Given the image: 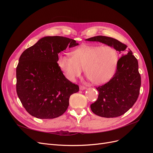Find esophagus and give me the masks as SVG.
Instances as JSON below:
<instances>
[{"label":"esophagus","mask_w":153,"mask_h":153,"mask_svg":"<svg viewBox=\"0 0 153 153\" xmlns=\"http://www.w3.org/2000/svg\"><path fill=\"white\" fill-rule=\"evenodd\" d=\"M85 89H86V87H84V86H82V85H80V90L83 91V90H85Z\"/></svg>","instance_id":"1"}]
</instances>
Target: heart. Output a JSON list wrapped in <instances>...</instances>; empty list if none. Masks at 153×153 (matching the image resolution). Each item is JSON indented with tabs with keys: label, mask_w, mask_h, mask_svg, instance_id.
Listing matches in <instances>:
<instances>
[{
	"label": "heart",
	"mask_w": 153,
	"mask_h": 153,
	"mask_svg": "<svg viewBox=\"0 0 153 153\" xmlns=\"http://www.w3.org/2000/svg\"><path fill=\"white\" fill-rule=\"evenodd\" d=\"M71 56L59 55L57 65L71 82L85 74L94 85L105 84L115 74L119 63L117 50L111 46L82 45L71 52Z\"/></svg>",
	"instance_id": "heart-1"
}]
</instances>
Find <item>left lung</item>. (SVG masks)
<instances>
[{"label": "left lung", "mask_w": 153, "mask_h": 153, "mask_svg": "<svg viewBox=\"0 0 153 153\" xmlns=\"http://www.w3.org/2000/svg\"><path fill=\"white\" fill-rule=\"evenodd\" d=\"M85 40L111 46L122 53L112 78L96 88L99 92L98 98L91 105L92 112L98 116L106 118L121 116L132 107L139 95L141 77L137 59L130 50L127 52L126 45L116 39L98 36Z\"/></svg>", "instance_id": "left-lung-1"}]
</instances>
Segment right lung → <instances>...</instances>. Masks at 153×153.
<instances>
[{
  "mask_svg": "<svg viewBox=\"0 0 153 153\" xmlns=\"http://www.w3.org/2000/svg\"><path fill=\"white\" fill-rule=\"evenodd\" d=\"M78 45L62 36L41 38L22 53L16 67V92L27 112L39 119L61 116L69 106V97L79 91L57 65L58 54Z\"/></svg>",
  "mask_w": 153,
  "mask_h": 153,
  "instance_id": "right-lung-1",
  "label": "right lung"
}]
</instances>
